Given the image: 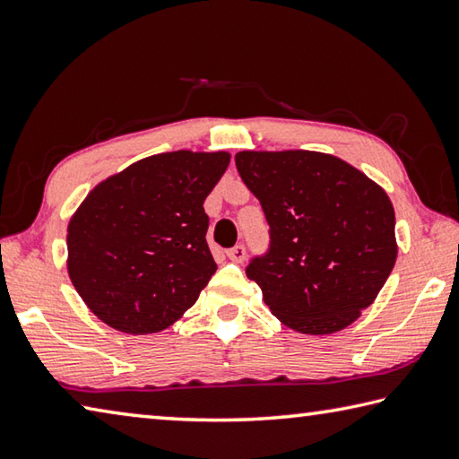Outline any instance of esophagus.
<instances>
[{"label":"esophagus","instance_id":"esophagus-1","mask_svg":"<svg viewBox=\"0 0 459 459\" xmlns=\"http://www.w3.org/2000/svg\"><path fill=\"white\" fill-rule=\"evenodd\" d=\"M228 258L231 260V262H236V264H242L244 260H246V246L244 244H238V246H234V247H230L228 252Z\"/></svg>","mask_w":459,"mask_h":459}]
</instances>
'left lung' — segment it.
Here are the masks:
<instances>
[{
    "instance_id": "left-lung-1",
    "label": "left lung",
    "mask_w": 459,
    "mask_h": 459,
    "mask_svg": "<svg viewBox=\"0 0 459 459\" xmlns=\"http://www.w3.org/2000/svg\"><path fill=\"white\" fill-rule=\"evenodd\" d=\"M270 225L246 274L286 326L331 334L371 307L397 258L395 212L359 169L315 151L236 155Z\"/></svg>"
}]
</instances>
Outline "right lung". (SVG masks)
I'll return each instance as SVG.
<instances>
[{
	"mask_svg": "<svg viewBox=\"0 0 459 459\" xmlns=\"http://www.w3.org/2000/svg\"><path fill=\"white\" fill-rule=\"evenodd\" d=\"M228 152H160L88 193L68 225V274L102 323L149 334L199 299L217 264L204 209Z\"/></svg>",
	"mask_w": 459,
	"mask_h": 459,
	"instance_id": "obj_1",
	"label": "right lung"
}]
</instances>
